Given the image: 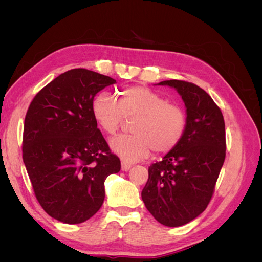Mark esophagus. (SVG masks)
Wrapping results in <instances>:
<instances>
[{"mask_svg":"<svg viewBox=\"0 0 262 262\" xmlns=\"http://www.w3.org/2000/svg\"><path fill=\"white\" fill-rule=\"evenodd\" d=\"M131 164H129V163H125V162H121V169L123 170V171H126V170H129L130 168H131Z\"/></svg>","mask_w":262,"mask_h":262,"instance_id":"esophagus-1","label":"esophagus"}]
</instances>
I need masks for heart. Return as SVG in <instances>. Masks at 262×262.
Returning a JSON list of instances; mask_svg holds the SVG:
<instances>
[{
	"label": "heart",
	"instance_id": "b5f03b06",
	"mask_svg": "<svg viewBox=\"0 0 262 262\" xmlns=\"http://www.w3.org/2000/svg\"><path fill=\"white\" fill-rule=\"evenodd\" d=\"M92 112L99 128L109 136L121 128L124 118L135 119L131 124L133 134L110 141L113 152L128 163L144 160L152 149L156 154L171 152L184 138L187 125L184 108L143 86L121 91L117 101L100 95L95 98Z\"/></svg>",
	"mask_w": 262,
	"mask_h": 262
}]
</instances>
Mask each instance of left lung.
<instances>
[{"mask_svg":"<svg viewBox=\"0 0 262 262\" xmlns=\"http://www.w3.org/2000/svg\"><path fill=\"white\" fill-rule=\"evenodd\" d=\"M158 85L178 92L186 106L187 125L177 147L149 166L141 194L157 222L177 227L199 216L211 201L225 160V123L221 109L201 87L179 80Z\"/></svg>","mask_w":262,"mask_h":262,"instance_id":"8db88e82","label":"left lung"}]
</instances>
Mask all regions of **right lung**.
Instances as JSON below:
<instances>
[{"mask_svg": "<svg viewBox=\"0 0 262 262\" xmlns=\"http://www.w3.org/2000/svg\"><path fill=\"white\" fill-rule=\"evenodd\" d=\"M114 78L86 69L55 77L30 102L23 161L35 195L55 220L78 224L105 199V180L121 168L95 121L94 97Z\"/></svg>", "mask_w": 262, "mask_h": 262, "instance_id": "right-lung-1", "label": "right lung"}]
</instances>
